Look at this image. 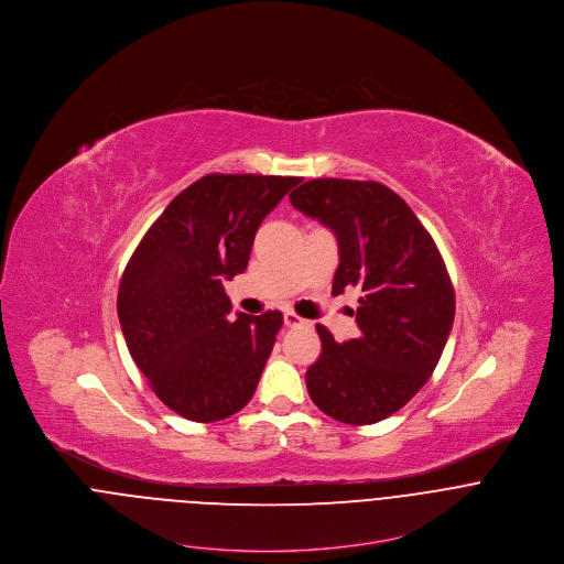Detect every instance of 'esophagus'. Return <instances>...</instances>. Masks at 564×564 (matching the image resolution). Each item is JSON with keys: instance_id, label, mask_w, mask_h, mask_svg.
<instances>
[{"instance_id": "34e87169", "label": "esophagus", "mask_w": 564, "mask_h": 564, "mask_svg": "<svg viewBox=\"0 0 564 564\" xmlns=\"http://www.w3.org/2000/svg\"><path fill=\"white\" fill-rule=\"evenodd\" d=\"M284 323H286L289 327H311V325H313V323L302 319L300 315H295L293 311H286V313H284Z\"/></svg>"}]
</instances>
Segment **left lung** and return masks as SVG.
<instances>
[{
    "label": "left lung",
    "instance_id": "1",
    "mask_svg": "<svg viewBox=\"0 0 564 564\" xmlns=\"http://www.w3.org/2000/svg\"><path fill=\"white\" fill-rule=\"evenodd\" d=\"M289 199L336 235L332 295L362 291L358 338L336 343L317 325L322 354L306 371L308 395L340 423H378L410 402L438 365L456 313L449 273L410 206L380 182L319 177Z\"/></svg>",
    "mask_w": 564,
    "mask_h": 564
}]
</instances>
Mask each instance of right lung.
Here are the masks:
<instances>
[{"mask_svg": "<svg viewBox=\"0 0 564 564\" xmlns=\"http://www.w3.org/2000/svg\"><path fill=\"white\" fill-rule=\"evenodd\" d=\"M300 182L204 175L164 208L121 275L117 313L130 356L159 400L184 419H228L258 387L282 313L232 319L221 282L247 269L262 219Z\"/></svg>", "mask_w": 564, "mask_h": 564, "instance_id": "1", "label": "right lung"}]
</instances>
